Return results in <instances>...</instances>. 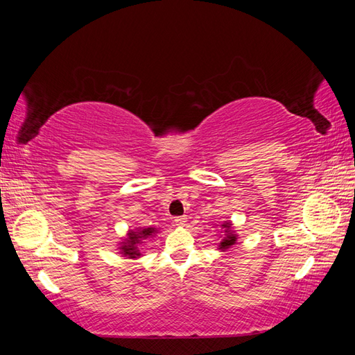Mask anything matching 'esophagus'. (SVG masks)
Wrapping results in <instances>:
<instances>
[{
  "instance_id": "34e87169",
  "label": "esophagus",
  "mask_w": 355,
  "mask_h": 355,
  "mask_svg": "<svg viewBox=\"0 0 355 355\" xmlns=\"http://www.w3.org/2000/svg\"><path fill=\"white\" fill-rule=\"evenodd\" d=\"M187 216H178L176 219H175V223L178 225V227H185L187 225Z\"/></svg>"
}]
</instances>
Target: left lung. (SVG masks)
I'll list each match as a JSON object with an SVG mask.
<instances>
[{"mask_svg": "<svg viewBox=\"0 0 355 355\" xmlns=\"http://www.w3.org/2000/svg\"><path fill=\"white\" fill-rule=\"evenodd\" d=\"M220 227L223 228V231H225V237L222 239V241L219 243V250H227V249H230L231 245H234L235 244V241H237V234H235L234 231H232V228H231V222H225V223H222Z\"/></svg>", "mask_w": 355, "mask_h": 355, "instance_id": "1", "label": "left lung"}]
</instances>
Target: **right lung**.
Returning <instances> with one entry per match:
<instances>
[{
  "mask_svg": "<svg viewBox=\"0 0 355 355\" xmlns=\"http://www.w3.org/2000/svg\"><path fill=\"white\" fill-rule=\"evenodd\" d=\"M154 234H157L155 228H137L132 230L127 234V239L121 244V254L127 256L128 259H135V257L141 256V252H139L137 245L142 243V240H146L149 237H153Z\"/></svg>",
  "mask_w": 355,
  "mask_h": 355,
  "instance_id": "obj_1",
  "label": "right lung"
}]
</instances>
